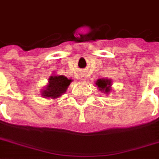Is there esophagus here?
<instances>
[{
  "label": "esophagus",
  "instance_id": "obj_1",
  "mask_svg": "<svg viewBox=\"0 0 159 159\" xmlns=\"http://www.w3.org/2000/svg\"><path fill=\"white\" fill-rule=\"evenodd\" d=\"M81 80H82V81H85V80H86V77H85L84 75V76H81Z\"/></svg>",
  "mask_w": 159,
  "mask_h": 159
}]
</instances>
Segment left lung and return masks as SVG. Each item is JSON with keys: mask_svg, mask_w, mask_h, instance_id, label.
<instances>
[{"mask_svg": "<svg viewBox=\"0 0 159 159\" xmlns=\"http://www.w3.org/2000/svg\"><path fill=\"white\" fill-rule=\"evenodd\" d=\"M95 84L97 88L99 89L101 93H105V94H109V93L112 90V80L107 79V78H100L95 82Z\"/></svg>", "mask_w": 159, "mask_h": 159, "instance_id": "left-lung-1", "label": "left lung"}]
</instances>
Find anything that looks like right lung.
<instances>
[{"mask_svg":"<svg viewBox=\"0 0 159 159\" xmlns=\"http://www.w3.org/2000/svg\"><path fill=\"white\" fill-rule=\"evenodd\" d=\"M72 79H68L65 75H52L49 77L47 85L42 89L41 95L43 98L56 100L66 93Z\"/></svg>","mask_w":159,"mask_h":159,"instance_id":"1","label":"right lung"}]
</instances>
